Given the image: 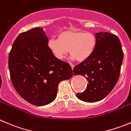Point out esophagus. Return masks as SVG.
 Masks as SVG:
<instances>
[{"label": "esophagus", "instance_id": "1", "mask_svg": "<svg viewBox=\"0 0 131 131\" xmlns=\"http://www.w3.org/2000/svg\"><path fill=\"white\" fill-rule=\"evenodd\" d=\"M70 66H71V68H72V69L73 70V68H74V64H70Z\"/></svg>", "mask_w": 131, "mask_h": 131}]
</instances>
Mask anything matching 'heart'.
<instances>
[{"instance_id": "heart-1", "label": "heart", "mask_w": 131, "mask_h": 131, "mask_svg": "<svg viewBox=\"0 0 131 131\" xmlns=\"http://www.w3.org/2000/svg\"><path fill=\"white\" fill-rule=\"evenodd\" d=\"M96 44V37L92 32L68 30L61 32L58 40L50 39L48 47L57 59H63L69 50L72 59L82 62L93 54Z\"/></svg>"}]
</instances>
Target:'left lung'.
I'll return each mask as SVG.
<instances>
[{"mask_svg": "<svg viewBox=\"0 0 131 131\" xmlns=\"http://www.w3.org/2000/svg\"><path fill=\"white\" fill-rule=\"evenodd\" d=\"M95 36L97 44L93 54L73 70L75 75H81L88 81L86 90L77 94L79 99L86 102L101 101L111 92L118 80L124 58L116 35L99 32Z\"/></svg>", "mask_w": 131, "mask_h": 131, "instance_id": "obj_1", "label": "left lung"}]
</instances>
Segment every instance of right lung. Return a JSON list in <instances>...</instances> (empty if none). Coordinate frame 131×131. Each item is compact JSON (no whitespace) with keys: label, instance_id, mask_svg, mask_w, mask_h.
<instances>
[{"label":"right lung","instance_id":"add662e5","mask_svg":"<svg viewBox=\"0 0 131 131\" xmlns=\"http://www.w3.org/2000/svg\"><path fill=\"white\" fill-rule=\"evenodd\" d=\"M48 42L43 28H33L18 36L9 54L14 88L24 99L38 106L53 102L59 82L73 75L70 65L54 56Z\"/></svg>","mask_w":131,"mask_h":131}]
</instances>
